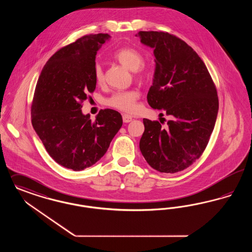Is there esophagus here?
<instances>
[{
    "label": "esophagus",
    "instance_id": "esophagus-1",
    "mask_svg": "<svg viewBox=\"0 0 252 252\" xmlns=\"http://www.w3.org/2000/svg\"><path fill=\"white\" fill-rule=\"evenodd\" d=\"M123 121L124 123H129L132 121V116L128 115V114H124L123 115Z\"/></svg>",
    "mask_w": 252,
    "mask_h": 252
}]
</instances>
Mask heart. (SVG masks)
I'll list each match as a JSON object with an SVG mask.
<instances>
[{
    "label": "heart",
    "mask_w": 252,
    "mask_h": 252,
    "mask_svg": "<svg viewBox=\"0 0 252 252\" xmlns=\"http://www.w3.org/2000/svg\"><path fill=\"white\" fill-rule=\"evenodd\" d=\"M112 58L122 65L134 71V77L141 82L149 81L152 76V66L143 62V54L137 49L131 47H123L114 51ZM94 78L97 84H102L105 80L104 71L99 63L94 66ZM139 98V93L135 90L115 92L107 98V106L118 111L132 112L136 109V102Z\"/></svg>",
    "instance_id": "b5f03b06"
}]
</instances>
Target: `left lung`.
<instances>
[{
  "mask_svg": "<svg viewBox=\"0 0 252 252\" xmlns=\"http://www.w3.org/2000/svg\"><path fill=\"white\" fill-rule=\"evenodd\" d=\"M136 36L156 57L148 104L171 118L165 127L161 121L143 119L141 154L157 171H184L201 158L210 140L219 111L216 85L196 51L179 37L155 31H140Z\"/></svg>",
  "mask_w": 252,
  "mask_h": 252,
  "instance_id": "1",
  "label": "left lung"
}]
</instances>
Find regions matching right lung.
Instances as JSON below:
<instances>
[{
	"mask_svg": "<svg viewBox=\"0 0 252 252\" xmlns=\"http://www.w3.org/2000/svg\"><path fill=\"white\" fill-rule=\"evenodd\" d=\"M109 37L91 33L61 48L44 65L35 86L32 126L51 158L73 171L98 161L123 125L118 111L101 110L93 121L81 110L95 89L96 51Z\"/></svg>",
	"mask_w": 252,
	"mask_h": 252,
	"instance_id": "obj_1",
	"label": "right lung"
}]
</instances>
